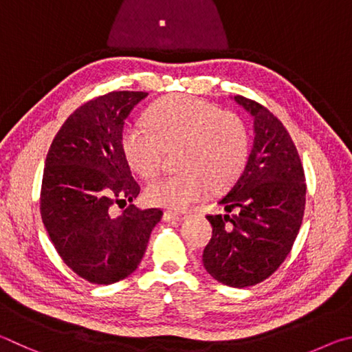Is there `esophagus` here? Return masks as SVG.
<instances>
[{"label": "esophagus", "instance_id": "esophagus-1", "mask_svg": "<svg viewBox=\"0 0 352 352\" xmlns=\"http://www.w3.org/2000/svg\"><path fill=\"white\" fill-rule=\"evenodd\" d=\"M184 217H186V213H182V212H165L164 213V219L165 221H179V219H182Z\"/></svg>", "mask_w": 352, "mask_h": 352}]
</instances>
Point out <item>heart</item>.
<instances>
[{"instance_id":"1","label":"heart","mask_w":352,"mask_h":352,"mask_svg":"<svg viewBox=\"0 0 352 352\" xmlns=\"http://www.w3.org/2000/svg\"><path fill=\"white\" fill-rule=\"evenodd\" d=\"M145 123H134L122 138L123 154L139 176H156L166 151L181 150L182 173L148 184L146 198L156 206L186 208L212 192L230 188L248 165L250 135L232 111L188 96H168L148 109Z\"/></svg>"}]
</instances>
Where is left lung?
<instances>
[{"label": "left lung", "mask_w": 352, "mask_h": 352, "mask_svg": "<svg viewBox=\"0 0 352 352\" xmlns=\"http://www.w3.org/2000/svg\"><path fill=\"white\" fill-rule=\"evenodd\" d=\"M235 100L254 116V148L219 201L227 213L207 214L213 232L202 263L223 285L248 287L269 278L291 252L305 214L306 177L285 125L261 103Z\"/></svg>", "instance_id": "obj_1"}]
</instances>
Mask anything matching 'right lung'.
Wrapping results in <instances>:
<instances>
[{"label": "right lung", "instance_id": "add662e5", "mask_svg": "<svg viewBox=\"0 0 352 352\" xmlns=\"http://www.w3.org/2000/svg\"><path fill=\"white\" fill-rule=\"evenodd\" d=\"M148 94L113 91L86 102L67 117L49 148L40 212L61 260L92 285H113L131 275L144 258L160 208L134 204L140 186L122 148L131 109ZM122 208V207H120Z\"/></svg>", "mask_w": 352, "mask_h": 352}]
</instances>
